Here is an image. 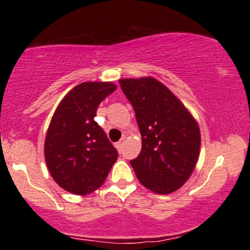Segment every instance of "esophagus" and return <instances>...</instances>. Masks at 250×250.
<instances>
[{
  "label": "esophagus",
  "mask_w": 250,
  "mask_h": 250,
  "mask_svg": "<svg viewBox=\"0 0 250 250\" xmlns=\"http://www.w3.org/2000/svg\"><path fill=\"white\" fill-rule=\"evenodd\" d=\"M115 147H116L117 150H119L120 153H121L122 148H123V140H121V141H119L117 143H115Z\"/></svg>",
  "instance_id": "34e87169"
}]
</instances>
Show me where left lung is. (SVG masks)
<instances>
[{"label": "left lung", "mask_w": 250, "mask_h": 250, "mask_svg": "<svg viewBox=\"0 0 250 250\" xmlns=\"http://www.w3.org/2000/svg\"><path fill=\"white\" fill-rule=\"evenodd\" d=\"M142 136L141 153L130 165L140 182L156 194L182 187L200 155L197 122L183 103L154 77L120 80Z\"/></svg>", "instance_id": "8db88e82"}]
</instances>
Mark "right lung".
<instances>
[{"label": "right lung", "mask_w": 250, "mask_h": 250, "mask_svg": "<svg viewBox=\"0 0 250 250\" xmlns=\"http://www.w3.org/2000/svg\"><path fill=\"white\" fill-rule=\"evenodd\" d=\"M115 89L111 82H83L63 97L51 117L45 163L54 181L69 193H93L117 160L116 149L95 121L99 104Z\"/></svg>", "instance_id": "right-lung-1"}]
</instances>
